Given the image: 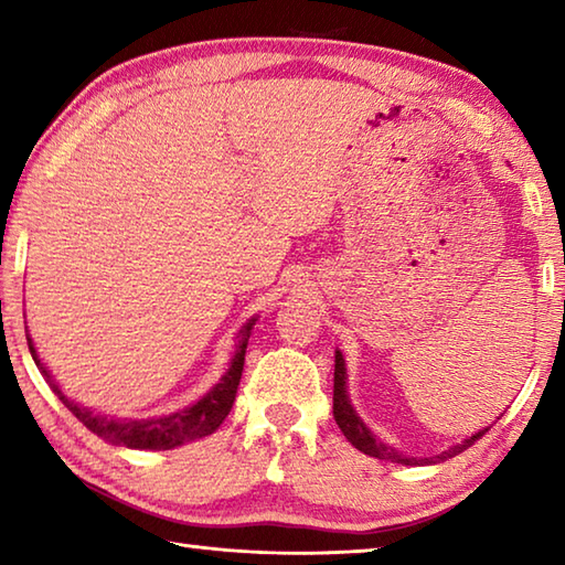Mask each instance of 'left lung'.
<instances>
[{
  "label": "left lung",
  "mask_w": 565,
  "mask_h": 565,
  "mask_svg": "<svg viewBox=\"0 0 565 565\" xmlns=\"http://www.w3.org/2000/svg\"><path fill=\"white\" fill-rule=\"evenodd\" d=\"M333 418H337L339 428L343 431V436L349 438V444L353 448H359L361 454L381 458V461H391V463H404V466H416V463H441L448 461V458L458 456L461 451H466L468 446H473V441H478L489 428H481V431L463 438L461 444H456L451 448H446L434 458H414V456H404L401 451H396L394 446H388L384 441L371 434V428L363 424L359 418L356 411H353L351 401H349V388H347V363H343L341 351H337V361H333Z\"/></svg>",
  "instance_id": "obj_1"
}]
</instances>
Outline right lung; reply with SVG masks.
Listing matches in <instances>:
<instances>
[{"label":"right lung","mask_w":565,"mask_h":565,"mask_svg":"<svg viewBox=\"0 0 565 565\" xmlns=\"http://www.w3.org/2000/svg\"><path fill=\"white\" fill-rule=\"evenodd\" d=\"M256 319H248L242 331H238V343L236 351L232 356V363H228L226 374L222 376V381L209 391L206 396H202L196 404H191L181 411H174L169 416H157V418H107L92 411L87 406L76 404L70 396H64V391L60 388V384L52 379L50 369L44 366L36 356V349L32 339L26 337V343H30L32 359L36 363V369L42 371V376L46 379V384L60 396L62 404L72 411V414L82 420L84 426L89 428L92 434H97L104 441H109L114 446H127V448H139V451H169V448L184 446L189 441H196V438H204L209 434H214L222 420L228 416V411L234 406L236 398V388L238 381H242V371H244V356H246V343L248 337H252Z\"/></svg>","instance_id":"add662e5"}]
</instances>
